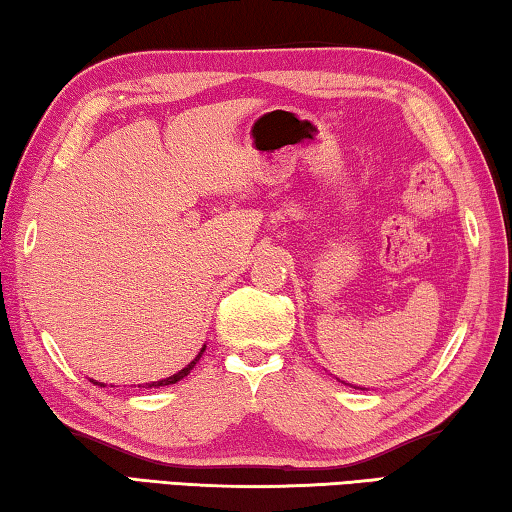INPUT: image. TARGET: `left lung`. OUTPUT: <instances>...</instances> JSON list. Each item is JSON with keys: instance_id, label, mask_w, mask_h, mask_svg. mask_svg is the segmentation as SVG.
I'll use <instances>...</instances> for the list:
<instances>
[{"instance_id": "1", "label": "left lung", "mask_w": 512, "mask_h": 512, "mask_svg": "<svg viewBox=\"0 0 512 512\" xmlns=\"http://www.w3.org/2000/svg\"><path fill=\"white\" fill-rule=\"evenodd\" d=\"M354 388H357V386H354Z\"/></svg>"}]
</instances>
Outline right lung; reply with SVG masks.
<instances>
[{
	"mask_svg": "<svg viewBox=\"0 0 512 512\" xmlns=\"http://www.w3.org/2000/svg\"><path fill=\"white\" fill-rule=\"evenodd\" d=\"M205 352V348L201 350V352H198V357L192 361V363H189V366L187 368H183V370H180V372H176V375H171V377H167V379H160V381H151V384H149V388H160V386H169V384H176V381H180V379H183V377H187L189 375V370H192L194 366H196V361L198 359H201V354ZM94 384H99V386H103L101 384V381H94Z\"/></svg>",
	"mask_w": 512,
	"mask_h": 512,
	"instance_id": "obj_1",
	"label": "right lung"
}]
</instances>
